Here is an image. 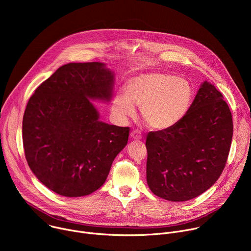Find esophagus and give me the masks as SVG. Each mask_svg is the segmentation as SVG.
<instances>
[{"mask_svg":"<svg viewBox=\"0 0 251 251\" xmlns=\"http://www.w3.org/2000/svg\"><path fill=\"white\" fill-rule=\"evenodd\" d=\"M130 136H131V138H133L134 140H140V139H142V135H141L139 132L133 131V132L130 134Z\"/></svg>","mask_w":251,"mask_h":251,"instance_id":"34e87169","label":"esophagus"}]
</instances>
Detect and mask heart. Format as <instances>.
Returning a JSON list of instances; mask_svg holds the SVG:
<instances>
[{
	"instance_id": "1",
	"label": "heart",
	"mask_w": 251,
	"mask_h": 251,
	"mask_svg": "<svg viewBox=\"0 0 251 251\" xmlns=\"http://www.w3.org/2000/svg\"><path fill=\"white\" fill-rule=\"evenodd\" d=\"M193 96L190 83L166 74L140 75L130 80L127 93L119 92L111 110L119 123L136 115V106L151 129L164 130L180 121L186 114Z\"/></svg>"
}]
</instances>
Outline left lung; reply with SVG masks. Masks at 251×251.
Returning <instances> with one entry per match:
<instances>
[{"label":"left lung","instance_id":"1","mask_svg":"<svg viewBox=\"0 0 251 251\" xmlns=\"http://www.w3.org/2000/svg\"><path fill=\"white\" fill-rule=\"evenodd\" d=\"M231 112L222 93L204 81L184 117L146 139L147 183L154 195L185 201L208 190L222 175L232 140Z\"/></svg>","mask_w":251,"mask_h":251}]
</instances>
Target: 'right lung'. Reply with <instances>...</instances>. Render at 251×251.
<instances>
[{
	"instance_id": "right-lung-1",
	"label": "right lung",
	"mask_w": 251,
	"mask_h": 251,
	"mask_svg": "<svg viewBox=\"0 0 251 251\" xmlns=\"http://www.w3.org/2000/svg\"><path fill=\"white\" fill-rule=\"evenodd\" d=\"M114 79L102 62H70L29 98L23 119L25 155L34 176L52 192L68 198L95 192L127 145L129 127L100 121L90 101L109 102Z\"/></svg>"
}]
</instances>
